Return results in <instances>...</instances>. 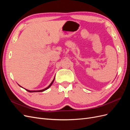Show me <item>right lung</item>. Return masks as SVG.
Masks as SVG:
<instances>
[{"label":"right lung","instance_id":"obj_1","mask_svg":"<svg viewBox=\"0 0 130 130\" xmlns=\"http://www.w3.org/2000/svg\"><path fill=\"white\" fill-rule=\"evenodd\" d=\"M55 76L54 77V79H53V80L52 81V82H51V84L48 86V87H46L45 88H44V89H41V90H28V89H25V88H24V89H25L26 90H27V92H30V93H32V92H44V91H45V90H46V89H48V88H49L50 87H51V86H52V85H53V82H54V80H55ZM19 86H20L21 87H22V88H23L22 86H21L20 85H18Z\"/></svg>","mask_w":130,"mask_h":130}]
</instances>
